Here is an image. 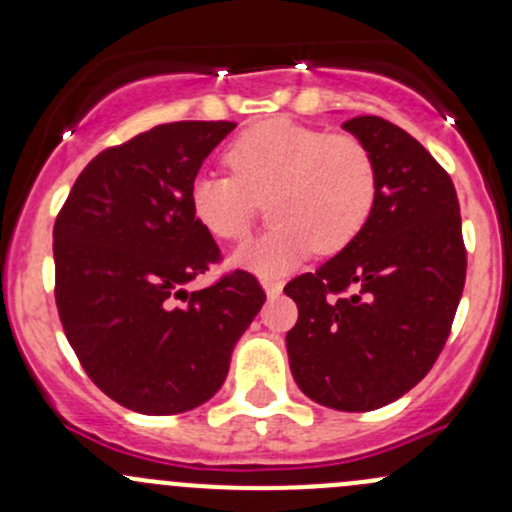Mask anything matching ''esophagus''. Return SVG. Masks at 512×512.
I'll list each match as a JSON object with an SVG mask.
<instances>
[{
    "instance_id": "obj_1",
    "label": "esophagus",
    "mask_w": 512,
    "mask_h": 512,
    "mask_svg": "<svg viewBox=\"0 0 512 512\" xmlns=\"http://www.w3.org/2000/svg\"><path fill=\"white\" fill-rule=\"evenodd\" d=\"M262 287H265L267 297L272 299L282 292V280H277V277H262Z\"/></svg>"
}]
</instances>
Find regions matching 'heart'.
<instances>
[{
	"instance_id": "b5f03b06",
	"label": "heart",
	"mask_w": 512,
	"mask_h": 512,
	"mask_svg": "<svg viewBox=\"0 0 512 512\" xmlns=\"http://www.w3.org/2000/svg\"><path fill=\"white\" fill-rule=\"evenodd\" d=\"M225 165L232 175H195L190 210L213 237L242 242L267 203L275 225L235 255L260 275H280L312 250L334 255L352 245L379 195L376 158L359 136L287 118L245 128L227 146Z\"/></svg>"
}]
</instances>
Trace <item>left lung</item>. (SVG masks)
Here are the masks:
<instances>
[{
  "label": "left lung",
  "mask_w": 512,
  "mask_h": 512,
  "mask_svg": "<svg viewBox=\"0 0 512 512\" xmlns=\"http://www.w3.org/2000/svg\"><path fill=\"white\" fill-rule=\"evenodd\" d=\"M371 148L379 195L352 245L287 282V332L299 389L337 411L391 404L431 371L466 285L453 180L414 136L379 116L342 123Z\"/></svg>",
  "instance_id": "left-lung-1"
}]
</instances>
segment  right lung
I'll use <instances>...</instances> for the list:
<instances>
[{"instance_id": "obj_1", "label": "right lung", "mask_w": 512, "mask_h": 512, "mask_svg": "<svg viewBox=\"0 0 512 512\" xmlns=\"http://www.w3.org/2000/svg\"><path fill=\"white\" fill-rule=\"evenodd\" d=\"M232 121H175L81 170L54 223L56 309L98 389L148 416L183 414L223 386L237 339L265 304L255 275L185 285L223 260L188 190Z\"/></svg>"}]
</instances>
